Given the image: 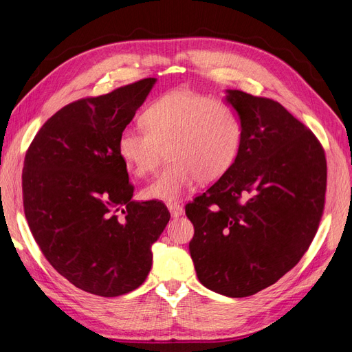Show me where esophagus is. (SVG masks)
Returning <instances> with one entry per match:
<instances>
[{
  "mask_svg": "<svg viewBox=\"0 0 352 352\" xmlns=\"http://www.w3.org/2000/svg\"><path fill=\"white\" fill-rule=\"evenodd\" d=\"M167 208L170 211L172 217H180L184 214V207L179 202H167Z\"/></svg>",
  "mask_w": 352,
  "mask_h": 352,
  "instance_id": "34e87169",
  "label": "esophagus"
}]
</instances>
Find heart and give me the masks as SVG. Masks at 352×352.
Listing matches in <instances>:
<instances>
[{"label": "heart", "instance_id": "1", "mask_svg": "<svg viewBox=\"0 0 352 352\" xmlns=\"http://www.w3.org/2000/svg\"><path fill=\"white\" fill-rule=\"evenodd\" d=\"M144 129H124L117 141L124 166L136 176L153 173L163 157L168 164L144 189L146 198L172 202L197 180L214 182L235 163L242 123L235 109L188 89L167 92L146 105Z\"/></svg>", "mask_w": 352, "mask_h": 352}]
</instances>
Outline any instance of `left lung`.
Segmentation results:
<instances>
[{
    "label": "left lung",
    "mask_w": 352,
    "mask_h": 352,
    "mask_svg": "<svg viewBox=\"0 0 352 352\" xmlns=\"http://www.w3.org/2000/svg\"><path fill=\"white\" fill-rule=\"evenodd\" d=\"M242 123L235 163L185 207L199 282L230 298L260 292L301 260L326 194V157L311 131L283 105L226 89Z\"/></svg>",
    "instance_id": "obj_1"
}]
</instances>
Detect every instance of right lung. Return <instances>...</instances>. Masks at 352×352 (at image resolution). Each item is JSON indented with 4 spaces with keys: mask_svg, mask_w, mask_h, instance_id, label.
Returning a JSON list of instances; mask_svg holds the SVG:
<instances>
[{
    "mask_svg": "<svg viewBox=\"0 0 352 352\" xmlns=\"http://www.w3.org/2000/svg\"><path fill=\"white\" fill-rule=\"evenodd\" d=\"M142 79L74 101L32 141L22 175L28 225L48 263L79 289L119 296L141 286L170 220L160 201H132L117 141L155 85Z\"/></svg>",
    "mask_w": 352,
    "mask_h": 352,
    "instance_id": "right-lung-1",
    "label": "right lung"
}]
</instances>
